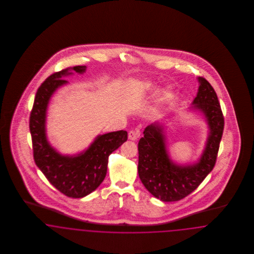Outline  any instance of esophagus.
<instances>
[{"label": "esophagus", "instance_id": "34e87169", "mask_svg": "<svg viewBox=\"0 0 254 254\" xmlns=\"http://www.w3.org/2000/svg\"><path fill=\"white\" fill-rule=\"evenodd\" d=\"M138 136H139V133H138V131L130 130V131L128 132V139H129V140H131V141H136V140H137V138H138Z\"/></svg>", "mask_w": 254, "mask_h": 254}]
</instances>
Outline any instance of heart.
<instances>
[{
    "label": "heart",
    "mask_w": 254,
    "mask_h": 254,
    "mask_svg": "<svg viewBox=\"0 0 254 254\" xmlns=\"http://www.w3.org/2000/svg\"><path fill=\"white\" fill-rule=\"evenodd\" d=\"M152 89V85H150V84H144V85H142V90H144V91H149V90H151Z\"/></svg>",
    "instance_id": "b5f03b06"
}]
</instances>
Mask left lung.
I'll use <instances>...</instances> for the list:
<instances>
[{
    "mask_svg": "<svg viewBox=\"0 0 254 254\" xmlns=\"http://www.w3.org/2000/svg\"><path fill=\"white\" fill-rule=\"evenodd\" d=\"M193 101L194 109L205 114L209 135L200 161L192 166H177L169 159L159 124H151L138 143V173L145 189L163 202H175L194 191L213 169L224 131V115L214 88L203 77Z\"/></svg>",
    "mask_w": 254,
    "mask_h": 254,
    "instance_id": "1",
    "label": "left lung"
}]
</instances>
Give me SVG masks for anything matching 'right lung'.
Returning <instances> with one entry per match:
<instances>
[{
    "label": "right lung",
    "instance_id": "add662e5",
    "mask_svg": "<svg viewBox=\"0 0 254 254\" xmlns=\"http://www.w3.org/2000/svg\"><path fill=\"white\" fill-rule=\"evenodd\" d=\"M85 71V65L67 67L53 73L37 90L29 117L33 157L49 183L70 198H82L94 191L107 175L109 156L127 140V132L119 130L100 135L89 148L78 156H63L53 149L46 136V114L49 99L61 85L64 76Z\"/></svg>",
    "mask_w": 254,
    "mask_h": 254
}]
</instances>
